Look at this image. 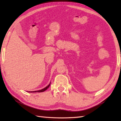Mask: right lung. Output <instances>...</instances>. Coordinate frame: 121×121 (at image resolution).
<instances>
[{
    "label": "right lung",
    "instance_id": "right-lung-1",
    "mask_svg": "<svg viewBox=\"0 0 121 121\" xmlns=\"http://www.w3.org/2000/svg\"><path fill=\"white\" fill-rule=\"evenodd\" d=\"M50 83L47 86V87H46L45 88H43V89H41V90H39V91H29V92H43V91H45L46 90H47L48 88H49V87L50 86Z\"/></svg>",
    "mask_w": 121,
    "mask_h": 121
}]
</instances>
